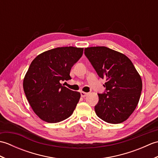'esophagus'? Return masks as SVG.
I'll return each instance as SVG.
<instances>
[{"label": "esophagus", "instance_id": "34e87169", "mask_svg": "<svg viewBox=\"0 0 158 158\" xmlns=\"http://www.w3.org/2000/svg\"><path fill=\"white\" fill-rule=\"evenodd\" d=\"M88 94H89V93L84 92H81V96L83 97V98H84V97L87 96Z\"/></svg>", "mask_w": 158, "mask_h": 158}]
</instances>
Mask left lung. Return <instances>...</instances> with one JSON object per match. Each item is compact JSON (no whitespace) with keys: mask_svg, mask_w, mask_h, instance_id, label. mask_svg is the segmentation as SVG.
<instances>
[{"mask_svg":"<svg viewBox=\"0 0 158 158\" xmlns=\"http://www.w3.org/2000/svg\"><path fill=\"white\" fill-rule=\"evenodd\" d=\"M85 56L98 75L106 79L95 106L97 116L109 123H119L130 116L138 105L142 80L126 56L106 47L85 48Z\"/></svg>","mask_w":158,"mask_h":158,"instance_id":"1","label":"left lung"}]
</instances>
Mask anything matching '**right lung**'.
<instances>
[{
  "label": "right lung",
  "mask_w": 158,
  "mask_h": 158,
  "mask_svg": "<svg viewBox=\"0 0 158 158\" xmlns=\"http://www.w3.org/2000/svg\"><path fill=\"white\" fill-rule=\"evenodd\" d=\"M83 48L63 47L48 50L32 60L23 88L34 112L48 123L62 122L72 115L81 94L62 85L71 79L70 69L81 58Z\"/></svg>",
  "instance_id": "1"
}]
</instances>
